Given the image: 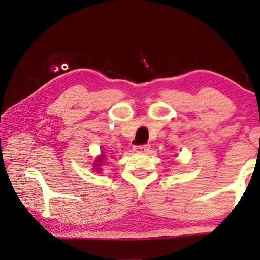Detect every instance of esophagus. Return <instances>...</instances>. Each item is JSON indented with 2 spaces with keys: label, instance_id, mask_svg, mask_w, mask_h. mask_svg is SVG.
Segmentation results:
<instances>
[{
  "label": "esophagus",
  "instance_id": "obj_1",
  "mask_svg": "<svg viewBox=\"0 0 260 260\" xmlns=\"http://www.w3.org/2000/svg\"><path fill=\"white\" fill-rule=\"evenodd\" d=\"M149 148H151L149 145H139V146L134 147V151L137 152V153H146V152L149 151Z\"/></svg>",
  "mask_w": 260,
  "mask_h": 260
}]
</instances>
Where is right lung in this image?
<instances>
[{
    "label": "right lung",
    "instance_id": "obj_1",
    "mask_svg": "<svg viewBox=\"0 0 260 260\" xmlns=\"http://www.w3.org/2000/svg\"><path fill=\"white\" fill-rule=\"evenodd\" d=\"M105 158H106V156L104 155V154H102V156H99L98 158H97V161H95L94 163H93V166L95 167L94 169L97 170V171H100V169H102V168H99L100 166H102V163L105 161Z\"/></svg>",
    "mask_w": 260,
    "mask_h": 260
}]
</instances>
